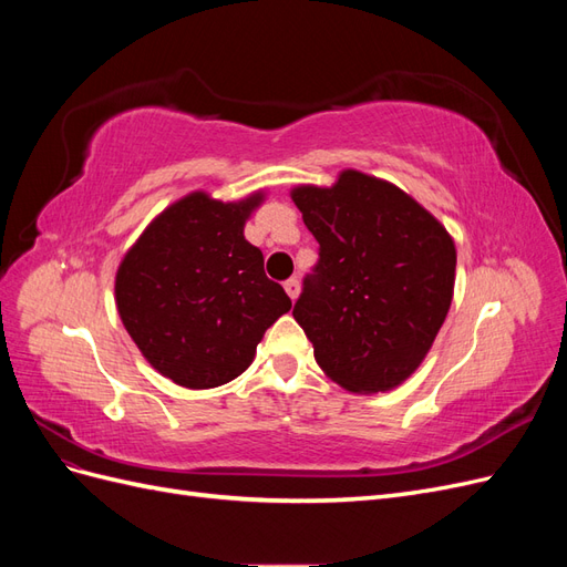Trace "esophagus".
Here are the masks:
<instances>
[{
	"instance_id": "34e87169",
	"label": "esophagus",
	"mask_w": 567,
	"mask_h": 567,
	"mask_svg": "<svg viewBox=\"0 0 567 567\" xmlns=\"http://www.w3.org/2000/svg\"><path fill=\"white\" fill-rule=\"evenodd\" d=\"M284 288H286V293H288L290 300H296V298L300 296V281H298V279H288V281L284 284Z\"/></svg>"
}]
</instances>
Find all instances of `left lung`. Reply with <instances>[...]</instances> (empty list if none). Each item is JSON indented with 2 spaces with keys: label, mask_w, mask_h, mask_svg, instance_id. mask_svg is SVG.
Wrapping results in <instances>:
<instances>
[{
  "label": "left lung",
  "mask_w": 567,
  "mask_h": 567,
  "mask_svg": "<svg viewBox=\"0 0 567 567\" xmlns=\"http://www.w3.org/2000/svg\"><path fill=\"white\" fill-rule=\"evenodd\" d=\"M290 198L319 241L293 317L331 381L385 392L425 359L454 296L450 231L400 186L342 169L333 186L300 184Z\"/></svg>",
  "instance_id": "1"
}]
</instances>
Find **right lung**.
<instances>
[{
	"label": "right lung",
	"instance_id": "1",
	"mask_svg": "<svg viewBox=\"0 0 567 567\" xmlns=\"http://www.w3.org/2000/svg\"><path fill=\"white\" fill-rule=\"evenodd\" d=\"M265 200L221 203L205 192L175 200L125 252L115 305L130 338L165 379L192 390L241 375L265 331L293 302L267 279L244 227Z\"/></svg>",
	"mask_w": 567,
	"mask_h": 567
}]
</instances>
